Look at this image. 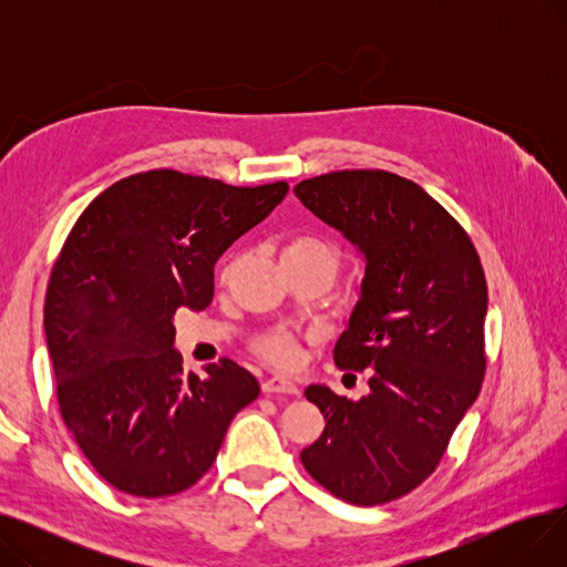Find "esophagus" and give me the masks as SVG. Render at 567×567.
Wrapping results in <instances>:
<instances>
[{
  "mask_svg": "<svg viewBox=\"0 0 567 567\" xmlns=\"http://www.w3.org/2000/svg\"><path fill=\"white\" fill-rule=\"evenodd\" d=\"M261 391L266 395H274V393H287V395H299V385H296L291 379L287 377H271L261 383Z\"/></svg>",
  "mask_w": 567,
  "mask_h": 567,
  "instance_id": "34e87169",
  "label": "esophagus"
}]
</instances>
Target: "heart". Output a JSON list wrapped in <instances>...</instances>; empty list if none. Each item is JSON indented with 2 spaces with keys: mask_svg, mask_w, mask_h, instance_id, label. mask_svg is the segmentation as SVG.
Here are the masks:
<instances>
[{
  "mask_svg": "<svg viewBox=\"0 0 567 567\" xmlns=\"http://www.w3.org/2000/svg\"><path fill=\"white\" fill-rule=\"evenodd\" d=\"M306 252H329V255H333V248L329 244L319 241V238H312V236L291 238V241L282 248V257L306 255ZM255 351L259 355H264L266 361H271L276 365H291L296 359H299V340H296L289 331H271V333H264L261 338L255 340Z\"/></svg>",
  "mask_w": 567,
  "mask_h": 567,
  "instance_id": "obj_1",
  "label": "heart"
}]
</instances>
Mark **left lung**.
Listing matches in <instances>:
<instances>
[{
	"instance_id": "1",
	"label": "left lung",
	"mask_w": 567,
	"mask_h": 567,
	"mask_svg": "<svg viewBox=\"0 0 567 567\" xmlns=\"http://www.w3.org/2000/svg\"><path fill=\"white\" fill-rule=\"evenodd\" d=\"M293 193L365 259L359 303L333 361L370 374V393L355 402L329 385H308L326 427L301 462L342 501L389 503L430 478L481 393L483 264L462 225L393 172H331Z\"/></svg>"
}]
</instances>
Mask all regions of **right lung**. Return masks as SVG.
Wrapping results in <instances>:
<instances>
[{"label":"right lung","mask_w":567,"mask_h":567,"mask_svg":"<svg viewBox=\"0 0 567 567\" xmlns=\"http://www.w3.org/2000/svg\"><path fill=\"white\" fill-rule=\"evenodd\" d=\"M289 193L176 169L122 178L89 204L45 293V338L62 419L103 478L133 496L193 487L234 415L259 395L229 359L184 374L174 312L214 299V266Z\"/></svg>","instance_id":"1"}]
</instances>
